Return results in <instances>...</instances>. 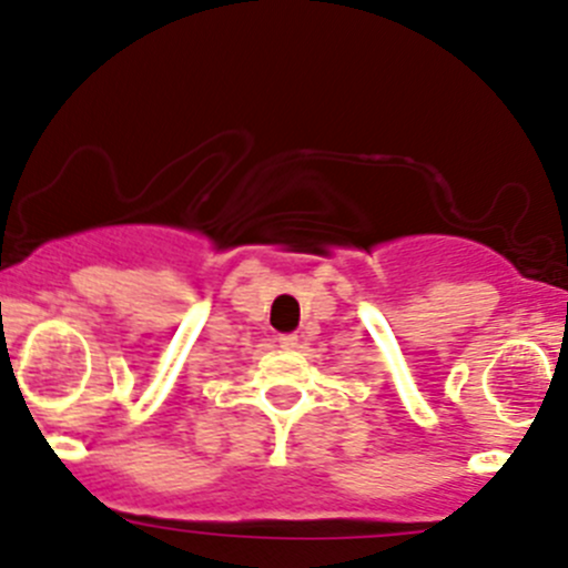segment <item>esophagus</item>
<instances>
[{
  "instance_id": "34e87169",
  "label": "esophagus",
  "mask_w": 568,
  "mask_h": 568,
  "mask_svg": "<svg viewBox=\"0 0 568 568\" xmlns=\"http://www.w3.org/2000/svg\"><path fill=\"white\" fill-rule=\"evenodd\" d=\"M280 346H283V349H296V346H300V335L296 333H285V335H280Z\"/></svg>"
}]
</instances>
